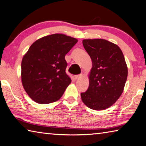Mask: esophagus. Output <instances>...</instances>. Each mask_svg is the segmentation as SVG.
<instances>
[{"label": "esophagus", "mask_w": 146, "mask_h": 146, "mask_svg": "<svg viewBox=\"0 0 146 146\" xmlns=\"http://www.w3.org/2000/svg\"><path fill=\"white\" fill-rule=\"evenodd\" d=\"M82 76V75H75V76H74V77H75V79H78L79 78H81Z\"/></svg>", "instance_id": "esophagus-1"}]
</instances>
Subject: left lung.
I'll return each mask as SVG.
<instances>
[{"mask_svg": "<svg viewBox=\"0 0 146 146\" xmlns=\"http://www.w3.org/2000/svg\"><path fill=\"white\" fill-rule=\"evenodd\" d=\"M82 43L91 59L92 68L89 88L81 93L82 101L92 110H105L117 102L124 91L128 76L124 55L117 44L106 39H84Z\"/></svg>", "mask_w": 146, "mask_h": 146, "instance_id": "obj_1", "label": "left lung"}]
</instances>
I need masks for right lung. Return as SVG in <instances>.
Wrapping results in <instances>:
<instances>
[{"instance_id": "obj_1", "label": "right lung", "mask_w": 146, "mask_h": 146, "mask_svg": "<svg viewBox=\"0 0 146 146\" xmlns=\"http://www.w3.org/2000/svg\"><path fill=\"white\" fill-rule=\"evenodd\" d=\"M77 41L57 33L44 36L31 44L22 60L21 80L34 102L48 104L62 97L71 82L66 73L65 55Z\"/></svg>"}]
</instances>
